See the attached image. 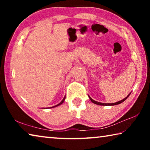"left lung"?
<instances>
[{"label": "left lung", "mask_w": 150, "mask_h": 150, "mask_svg": "<svg viewBox=\"0 0 150 150\" xmlns=\"http://www.w3.org/2000/svg\"><path fill=\"white\" fill-rule=\"evenodd\" d=\"M130 94H129V95L126 96V98H124L123 100H120V101H118V102H116V103H98V102H97V101H95V100H93L92 98H91L90 96H89V98H90V100H91V102L92 103H95V104H96V105H102V106H113V105H119V104H120V103H123L124 100H125L129 96V95H130Z\"/></svg>", "instance_id": "left-lung-1"}]
</instances>
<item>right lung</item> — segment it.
<instances>
[{
    "label": "right lung",
    "mask_w": 150,
    "mask_h": 150,
    "mask_svg": "<svg viewBox=\"0 0 150 150\" xmlns=\"http://www.w3.org/2000/svg\"><path fill=\"white\" fill-rule=\"evenodd\" d=\"M65 96L64 98H63V99L62 100V102H61L59 104H58V105H55V106H52V107H51V108H54V107H55V106H59V105H62V104L64 102V100H65Z\"/></svg>",
    "instance_id": "add662e5"
}]
</instances>
